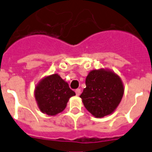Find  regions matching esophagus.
<instances>
[{"label":"esophagus","instance_id":"esophagus-1","mask_svg":"<svg viewBox=\"0 0 152 152\" xmlns=\"http://www.w3.org/2000/svg\"><path fill=\"white\" fill-rule=\"evenodd\" d=\"M75 93H76V95H77V96H79V95L80 94V89H78V88L76 89L75 90Z\"/></svg>","mask_w":152,"mask_h":152}]
</instances>
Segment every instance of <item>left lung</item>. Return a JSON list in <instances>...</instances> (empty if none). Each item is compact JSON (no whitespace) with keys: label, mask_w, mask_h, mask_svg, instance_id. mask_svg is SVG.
<instances>
[{"label":"left lung","mask_w":152,"mask_h":152,"mask_svg":"<svg viewBox=\"0 0 152 152\" xmlns=\"http://www.w3.org/2000/svg\"><path fill=\"white\" fill-rule=\"evenodd\" d=\"M86 88L80 97L85 108L97 118L111 114L123 96V83L118 75L106 70H94L86 77Z\"/></svg>","instance_id":"obj_1"}]
</instances>
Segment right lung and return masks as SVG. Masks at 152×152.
<instances>
[{"mask_svg":"<svg viewBox=\"0 0 152 152\" xmlns=\"http://www.w3.org/2000/svg\"><path fill=\"white\" fill-rule=\"evenodd\" d=\"M75 93L57 74L45 77L35 90L39 108L44 113L55 116L64 110L69 98Z\"/></svg>","mask_w":152,"mask_h":152,"instance_id":"add662e5","label":"right lung"}]
</instances>
